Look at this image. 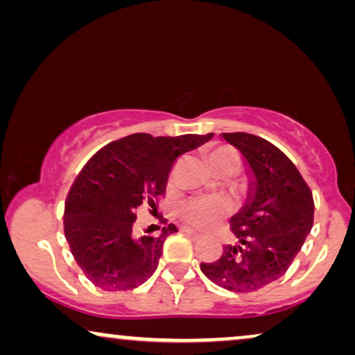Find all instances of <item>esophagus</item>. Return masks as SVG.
<instances>
[{"label":"esophagus","instance_id":"34e87169","mask_svg":"<svg viewBox=\"0 0 355 355\" xmlns=\"http://www.w3.org/2000/svg\"><path fill=\"white\" fill-rule=\"evenodd\" d=\"M181 231H182V232H186V234H189L191 237H193V239H200V237H202L200 232L196 231V230H192V227L182 226V227H181Z\"/></svg>","mask_w":355,"mask_h":355}]
</instances>
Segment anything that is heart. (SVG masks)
Masks as SVG:
<instances>
[{
	"label": "heart",
	"instance_id": "b5f03b06",
	"mask_svg": "<svg viewBox=\"0 0 355 355\" xmlns=\"http://www.w3.org/2000/svg\"><path fill=\"white\" fill-rule=\"evenodd\" d=\"M210 162L211 166H230L234 171L237 169V164H239L237 155L227 147L213 150ZM227 211H230V202L218 197L189 198V200L179 205V215H181L182 220L200 227L211 226L213 223L226 216Z\"/></svg>",
	"mask_w": 355,
	"mask_h": 355
}]
</instances>
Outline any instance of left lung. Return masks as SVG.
I'll use <instances>...</instances> for the list:
<instances>
[{
    "label": "left lung",
    "instance_id": "1",
    "mask_svg": "<svg viewBox=\"0 0 355 355\" xmlns=\"http://www.w3.org/2000/svg\"><path fill=\"white\" fill-rule=\"evenodd\" d=\"M221 137L244 157L249 192L231 218L236 242L200 270L223 289L254 293L279 279L299 254L313 226V197L295 164L268 140L247 132Z\"/></svg>",
    "mask_w": 355,
    "mask_h": 355
}]
</instances>
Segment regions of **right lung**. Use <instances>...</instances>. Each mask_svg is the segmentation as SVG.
Segmentation results:
<instances>
[{"mask_svg": "<svg viewBox=\"0 0 355 355\" xmlns=\"http://www.w3.org/2000/svg\"><path fill=\"white\" fill-rule=\"evenodd\" d=\"M213 134L153 137L132 134L114 140L89 159L72 184L64 207L71 254L96 288L118 293L139 288L157 270L166 237L134 232L137 210L163 196L173 163L208 142Z\"/></svg>", "mask_w": 355, "mask_h": 355, "instance_id": "add662e5", "label": "right lung"}]
</instances>
